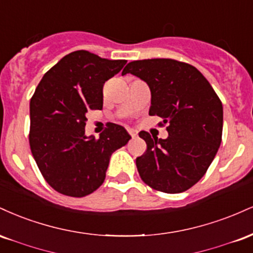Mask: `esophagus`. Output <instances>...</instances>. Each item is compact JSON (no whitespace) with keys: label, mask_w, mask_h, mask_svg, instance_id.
Returning <instances> with one entry per match:
<instances>
[{"label":"esophagus","mask_w":253,"mask_h":253,"mask_svg":"<svg viewBox=\"0 0 253 253\" xmlns=\"http://www.w3.org/2000/svg\"><path fill=\"white\" fill-rule=\"evenodd\" d=\"M128 133H129V135L132 136L133 139H134V138H136V136H138V132H136L135 129H128Z\"/></svg>","instance_id":"obj_1"}]
</instances>
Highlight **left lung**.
<instances>
[{
  "mask_svg": "<svg viewBox=\"0 0 253 253\" xmlns=\"http://www.w3.org/2000/svg\"><path fill=\"white\" fill-rule=\"evenodd\" d=\"M145 81L151 90L150 115L168 125L167 139L139 136L147 149L135 159L141 179L168 194L188 190L202 178L215 157L222 136V103L195 66L167 58L130 62L123 75Z\"/></svg>",
  "mask_w": 253,
  "mask_h": 253,
  "instance_id": "8db88e82",
  "label": "left lung"
}]
</instances>
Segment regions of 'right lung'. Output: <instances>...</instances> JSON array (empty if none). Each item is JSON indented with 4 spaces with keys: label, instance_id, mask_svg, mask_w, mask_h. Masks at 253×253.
Segmentation results:
<instances>
[{
    "label": "right lung",
    "instance_id": "1",
    "mask_svg": "<svg viewBox=\"0 0 253 253\" xmlns=\"http://www.w3.org/2000/svg\"><path fill=\"white\" fill-rule=\"evenodd\" d=\"M127 60L75 51L43 75L30 103V146L45 181L58 193L83 197L106 178L112 153L130 135L110 124L100 138L85 136L86 113L102 109L103 85Z\"/></svg>",
    "mask_w": 253,
    "mask_h": 253
}]
</instances>
